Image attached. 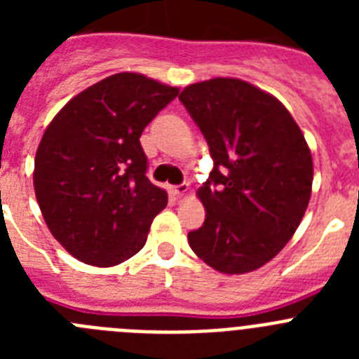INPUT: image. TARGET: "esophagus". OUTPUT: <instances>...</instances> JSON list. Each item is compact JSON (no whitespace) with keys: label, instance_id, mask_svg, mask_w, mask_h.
Masks as SVG:
<instances>
[{"label":"esophagus","instance_id":"obj_1","mask_svg":"<svg viewBox=\"0 0 359 359\" xmlns=\"http://www.w3.org/2000/svg\"><path fill=\"white\" fill-rule=\"evenodd\" d=\"M170 192H172L174 196H177V198H182V196H185L187 192H189V185H187V183H182V185L170 187Z\"/></svg>","mask_w":359,"mask_h":359}]
</instances>
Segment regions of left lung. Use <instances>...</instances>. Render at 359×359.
I'll return each instance as SVG.
<instances>
[{"label": "left lung", "mask_w": 359, "mask_h": 359, "mask_svg": "<svg viewBox=\"0 0 359 359\" xmlns=\"http://www.w3.org/2000/svg\"><path fill=\"white\" fill-rule=\"evenodd\" d=\"M180 100L207 140L214 170L198 189L207 210L189 244L210 268L248 273L293 237L309 205L313 158L290 111L241 79L187 86Z\"/></svg>", "instance_id": "1"}]
</instances>
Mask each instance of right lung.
Here are the masks:
<instances>
[{"label": "right lung", "mask_w": 359, "mask_h": 359, "mask_svg": "<svg viewBox=\"0 0 359 359\" xmlns=\"http://www.w3.org/2000/svg\"><path fill=\"white\" fill-rule=\"evenodd\" d=\"M180 90L115 73L62 107L36 152L34 190L44 223L86 264L111 268L144 248L167 192L152 185L140 136Z\"/></svg>", "instance_id": "right-lung-1"}]
</instances>
